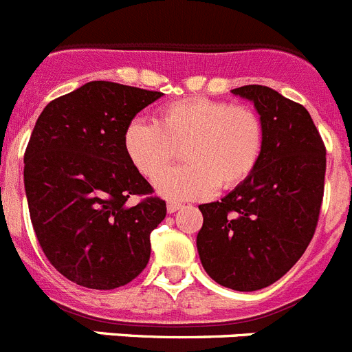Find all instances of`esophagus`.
<instances>
[{"mask_svg": "<svg viewBox=\"0 0 352 352\" xmlns=\"http://www.w3.org/2000/svg\"><path fill=\"white\" fill-rule=\"evenodd\" d=\"M182 208L183 206L179 204V202H167V212H176V211H179Z\"/></svg>", "mask_w": 352, "mask_h": 352, "instance_id": "1", "label": "esophagus"}]
</instances>
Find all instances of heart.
<instances>
[{"label": "heart", "instance_id": "obj_1", "mask_svg": "<svg viewBox=\"0 0 352 352\" xmlns=\"http://www.w3.org/2000/svg\"><path fill=\"white\" fill-rule=\"evenodd\" d=\"M263 122L250 106L209 98H185L164 106L159 124L132 118L124 131V150L144 178L155 182L184 148L187 164L157 182L170 201L235 188L256 169L263 150Z\"/></svg>", "mask_w": 352, "mask_h": 352}]
</instances>
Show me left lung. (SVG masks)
I'll use <instances>...</instances> for the list:
<instances>
[{
	"label": "left lung",
	"mask_w": 352,
	"mask_h": 352,
	"mask_svg": "<svg viewBox=\"0 0 352 352\" xmlns=\"http://www.w3.org/2000/svg\"><path fill=\"white\" fill-rule=\"evenodd\" d=\"M254 104L263 150L250 178L221 201L199 206L202 267L218 285L256 292L281 279L304 254L318 225L327 150L307 109L263 85L232 90Z\"/></svg>",
	"instance_id": "obj_1"
}]
</instances>
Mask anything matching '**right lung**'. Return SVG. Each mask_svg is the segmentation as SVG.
<instances>
[{
  "mask_svg": "<svg viewBox=\"0 0 352 352\" xmlns=\"http://www.w3.org/2000/svg\"><path fill=\"white\" fill-rule=\"evenodd\" d=\"M162 92L89 82L45 106L24 153L31 223L48 262L92 289H115L150 260L166 202L127 159L124 131ZM144 195L136 206L126 201Z\"/></svg>",
  "mask_w": 352,
  "mask_h": 352,
  "instance_id": "obj_1",
  "label": "right lung"
}]
</instances>
